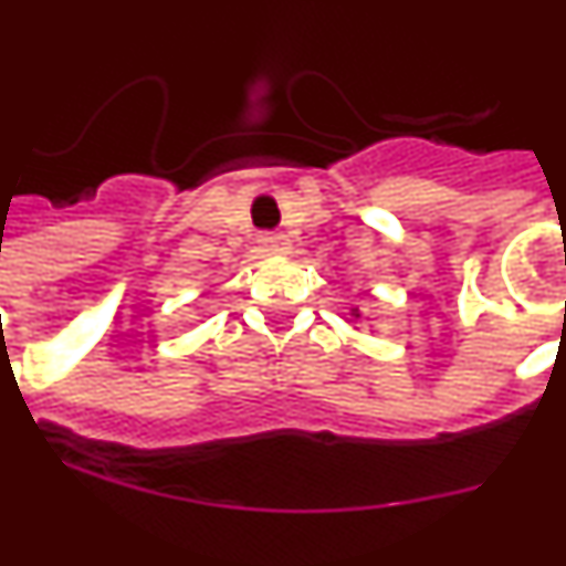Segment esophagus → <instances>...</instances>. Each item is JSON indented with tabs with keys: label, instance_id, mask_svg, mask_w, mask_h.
I'll return each mask as SVG.
<instances>
[{
	"label": "esophagus",
	"instance_id": "obj_1",
	"mask_svg": "<svg viewBox=\"0 0 566 566\" xmlns=\"http://www.w3.org/2000/svg\"><path fill=\"white\" fill-rule=\"evenodd\" d=\"M259 248H262V253H268V256H284V253L293 251V242L284 234H262L259 237Z\"/></svg>",
	"mask_w": 566,
	"mask_h": 566
}]
</instances>
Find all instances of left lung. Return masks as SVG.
I'll list each match as a JSON object with an SVG mask.
<instances>
[{"label": "left lung", "instance_id": "left-lung-1", "mask_svg": "<svg viewBox=\"0 0 566 566\" xmlns=\"http://www.w3.org/2000/svg\"><path fill=\"white\" fill-rule=\"evenodd\" d=\"M355 315H357V318H360V313H357V310H355Z\"/></svg>", "mask_w": 566, "mask_h": 566}]
</instances>
